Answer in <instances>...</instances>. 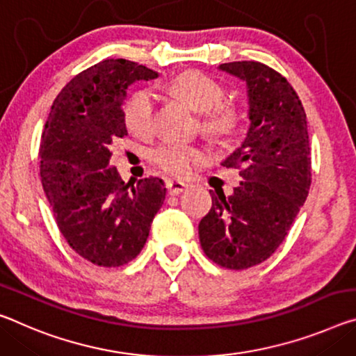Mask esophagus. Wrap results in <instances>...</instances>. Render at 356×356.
Here are the masks:
<instances>
[{
	"mask_svg": "<svg viewBox=\"0 0 356 356\" xmlns=\"http://www.w3.org/2000/svg\"><path fill=\"white\" fill-rule=\"evenodd\" d=\"M187 187V184L182 182V180H176V179H169L166 180V188L169 195H179Z\"/></svg>",
	"mask_w": 356,
	"mask_h": 356,
	"instance_id": "obj_1",
	"label": "esophagus"
}]
</instances>
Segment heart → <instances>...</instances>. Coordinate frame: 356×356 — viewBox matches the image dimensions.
I'll return each instance as SVG.
<instances>
[{
    "mask_svg": "<svg viewBox=\"0 0 356 356\" xmlns=\"http://www.w3.org/2000/svg\"><path fill=\"white\" fill-rule=\"evenodd\" d=\"M168 90L190 109L200 112V128L212 139H225L238 129L241 112L233 103H225V88L201 71H184L172 77ZM155 99L150 90L139 88L123 104V120L136 136H149L154 128ZM204 160V152L191 145L168 143L152 150L150 161L171 176H185L191 166Z\"/></svg>",
    "mask_w": 356,
    "mask_h": 356,
    "instance_id": "b5f03b06",
    "label": "heart"
}]
</instances>
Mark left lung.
Listing matches in <instances>:
<instances>
[{
    "instance_id": "1",
    "label": "left lung",
    "mask_w": 356,
    "mask_h": 356,
    "mask_svg": "<svg viewBox=\"0 0 356 356\" xmlns=\"http://www.w3.org/2000/svg\"><path fill=\"white\" fill-rule=\"evenodd\" d=\"M220 70L247 82L250 128L225 168L239 169L238 187L211 190L212 207L200 222L207 258L227 269H247L279 249L306 201L312 161L306 112L290 82L259 61H233Z\"/></svg>"
}]
</instances>
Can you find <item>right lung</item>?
I'll use <instances>...</instances> for the list:
<instances>
[{
    "mask_svg": "<svg viewBox=\"0 0 356 356\" xmlns=\"http://www.w3.org/2000/svg\"><path fill=\"white\" fill-rule=\"evenodd\" d=\"M156 76L123 58L90 66L58 93L44 127L39 172L56 227L72 250L98 266L136 258L165 201L161 179L125 184L109 163L112 143L127 136L128 86Z\"/></svg>",
    "mask_w": 356,
    "mask_h": 356,
    "instance_id": "1",
    "label": "right lung"
}]
</instances>
